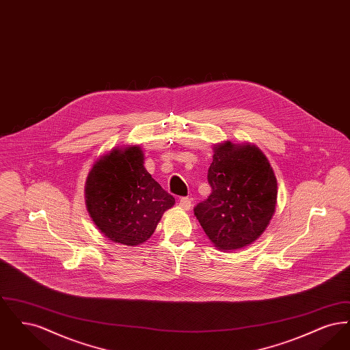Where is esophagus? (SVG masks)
Returning a JSON list of instances; mask_svg holds the SVG:
<instances>
[{
  "label": "esophagus",
  "instance_id": "34e87169",
  "mask_svg": "<svg viewBox=\"0 0 350 350\" xmlns=\"http://www.w3.org/2000/svg\"><path fill=\"white\" fill-rule=\"evenodd\" d=\"M178 204H180V207H181L183 210L187 211V210H190V207H191V200L187 198V197H183V198H180Z\"/></svg>",
  "mask_w": 350,
  "mask_h": 350
}]
</instances>
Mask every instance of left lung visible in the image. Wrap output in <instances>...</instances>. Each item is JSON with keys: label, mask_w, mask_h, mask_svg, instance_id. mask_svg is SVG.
<instances>
[{"label": "left lung", "mask_w": 350, "mask_h": 350, "mask_svg": "<svg viewBox=\"0 0 350 350\" xmlns=\"http://www.w3.org/2000/svg\"><path fill=\"white\" fill-rule=\"evenodd\" d=\"M207 181L211 194L194 207L203 231L219 250L243 248L265 228L275 210L277 180L254 146L215 147Z\"/></svg>", "instance_id": "left-lung-1"}]
</instances>
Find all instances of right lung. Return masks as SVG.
<instances>
[{
  "instance_id": "right-lung-1",
  "label": "right lung",
  "mask_w": 350,
  "mask_h": 350,
  "mask_svg": "<svg viewBox=\"0 0 350 350\" xmlns=\"http://www.w3.org/2000/svg\"><path fill=\"white\" fill-rule=\"evenodd\" d=\"M143 161L137 147L111 150L93 165L85 187L88 211L100 232L129 247L148 240L174 204Z\"/></svg>"
}]
</instances>
